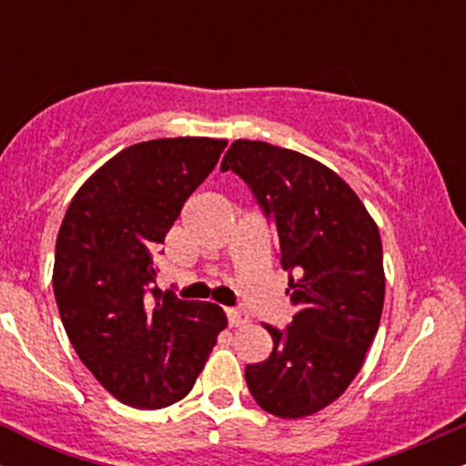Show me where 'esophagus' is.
Segmentation results:
<instances>
[{
  "label": "esophagus",
  "mask_w": 466,
  "mask_h": 466,
  "mask_svg": "<svg viewBox=\"0 0 466 466\" xmlns=\"http://www.w3.org/2000/svg\"><path fill=\"white\" fill-rule=\"evenodd\" d=\"M228 322L229 326H243L249 322L248 313L245 311H237V309H228Z\"/></svg>",
  "instance_id": "1"
}]
</instances>
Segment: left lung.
Returning <instances> with one entry per match:
<instances>
[{"label":"left lung","mask_w":466,"mask_h":466,"mask_svg":"<svg viewBox=\"0 0 466 466\" xmlns=\"http://www.w3.org/2000/svg\"><path fill=\"white\" fill-rule=\"evenodd\" d=\"M221 170H234L274 223L296 311L285 330L265 324L274 350L245 368V381L269 414L311 416L346 392L377 335L386 298L379 228L339 175L298 151L237 140Z\"/></svg>","instance_id":"1"}]
</instances>
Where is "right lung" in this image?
Returning a JSON list of instances; mask_svg holds the SVG:
<instances>
[{"label": "right lung", "mask_w": 466, "mask_h": 466, "mask_svg": "<svg viewBox=\"0 0 466 466\" xmlns=\"http://www.w3.org/2000/svg\"><path fill=\"white\" fill-rule=\"evenodd\" d=\"M226 144L212 137L133 144L80 186L58 229L52 285L61 322L87 370L131 408L157 410L184 399L228 326L217 304L151 289L153 251Z\"/></svg>", "instance_id": "add662e5"}]
</instances>
